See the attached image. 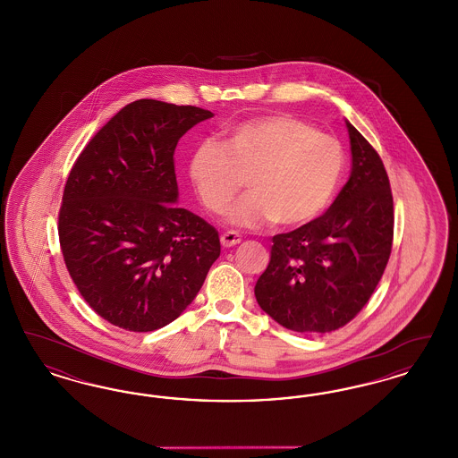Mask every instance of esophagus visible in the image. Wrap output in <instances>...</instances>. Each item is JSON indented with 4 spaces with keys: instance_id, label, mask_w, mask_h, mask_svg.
<instances>
[{
    "instance_id": "1",
    "label": "esophagus",
    "mask_w": 458,
    "mask_h": 458,
    "mask_svg": "<svg viewBox=\"0 0 458 458\" xmlns=\"http://www.w3.org/2000/svg\"><path fill=\"white\" fill-rule=\"evenodd\" d=\"M240 235L237 232H225L223 235H221V245L223 247H233V245H237L240 243Z\"/></svg>"
}]
</instances>
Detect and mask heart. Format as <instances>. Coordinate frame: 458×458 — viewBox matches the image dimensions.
I'll use <instances>...</instances> for the list:
<instances>
[{
  "instance_id": "1",
  "label": "heart",
  "mask_w": 458,
  "mask_h": 458,
  "mask_svg": "<svg viewBox=\"0 0 458 458\" xmlns=\"http://www.w3.org/2000/svg\"><path fill=\"white\" fill-rule=\"evenodd\" d=\"M345 168L342 144L290 113H271L232 127L226 142H202L189 163V176L202 206L221 213L247 185L252 191L228 211L237 226L275 221L301 228L319 218Z\"/></svg>"
}]
</instances>
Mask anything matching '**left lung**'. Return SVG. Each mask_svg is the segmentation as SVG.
<instances>
[{
	"instance_id": "1",
	"label": "left lung",
	"mask_w": 458,
	"mask_h": 458,
	"mask_svg": "<svg viewBox=\"0 0 458 458\" xmlns=\"http://www.w3.org/2000/svg\"><path fill=\"white\" fill-rule=\"evenodd\" d=\"M352 172L327 213L273 237L254 288L258 304L297 333H329L352 321L392 254L393 196L379 154L347 122Z\"/></svg>"
}]
</instances>
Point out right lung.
<instances>
[{
	"label": "right lung",
	"mask_w": 458,
	"mask_h": 458,
	"mask_svg": "<svg viewBox=\"0 0 458 458\" xmlns=\"http://www.w3.org/2000/svg\"><path fill=\"white\" fill-rule=\"evenodd\" d=\"M208 109L139 99L120 109L77 157L58 235L66 269L103 319L127 331L174 321L221 252L218 232L174 206V148Z\"/></svg>",
	"instance_id": "obj_1"
}]
</instances>
